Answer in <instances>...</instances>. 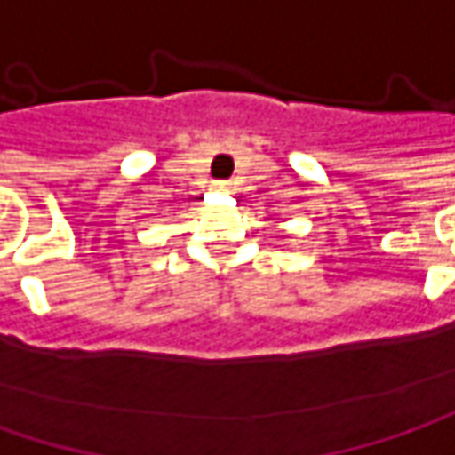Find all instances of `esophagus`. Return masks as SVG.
<instances>
[{
	"instance_id": "1",
	"label": "esophagus",
	"mask_w": 455,
	"mask_h": 455,
	"mask_svg": "<svg viewBox=\"0 0 455 455\" xmlns=\"http://www.w3.org/2000/svg\"><path fill=\"white\" fill-rule=\"evenodd\" d=\"M217 192H230V184L228 181H215Z\"/></svg>"
}]
</instances>
